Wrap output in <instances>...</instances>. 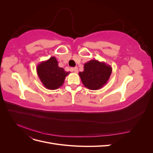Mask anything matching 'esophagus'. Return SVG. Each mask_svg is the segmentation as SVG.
I'll use <instances>...</instances> for the list:
<instances>
[{"mask_svg":"<svg viewBox=\"0 0 153 153\" xmlns=\"http://www.w3.org/2000/svg\"><path fill=\"white\" fill-rule=\"evenodd\" d=\"M71 71H73L74 73H77L78 72V68H77V67H75V68H71Z\"/></svg>","mask_w":153,"mask_h":153,"instance_id":"obj_1","label":"esophagus"}]
</instances>
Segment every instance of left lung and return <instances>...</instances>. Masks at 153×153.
<instances>
[{
	"instance_id": "obj_1",
	"label": "left lung",
	"mask_w": 153,
	"mask_h": 153,
	"mask_svg": "<svg viewBox=\"0 0 153 153\" xmlns=\"http://www.w3.org/2000/svg\"><path fill=\"white\" fill-rule=\"evenodd\" d=\"M84 71L79 72L82 84L90 90H98L108 81L112 74V66L105 62L91 60L84 65Z\"/></svg>"
}]
</instances>
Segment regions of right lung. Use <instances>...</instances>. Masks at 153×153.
Wrapping results in <instances>:
<instances>
[{
  "instance_id": "add662e5",
  "label": "right lung",
  "mask_w": 153,
  "mask_h": 153,
  "mask_svg": "<svg viewBox=\"0 0 153 153\" xmlns=\"http://www.w3.org/2000/svg\"><path fill=\"white\" fill-rule=\"evenodd\" d=\"M36 71L43 86L50 90H55L61 87L66 76L70 73L58 66V61L55 57L38 64Z\"/></svg>"
}]
</instances>
